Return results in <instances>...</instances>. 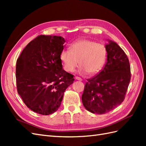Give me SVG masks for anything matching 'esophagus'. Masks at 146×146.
Here are the masks:
<instances>
[{
    "label": "esophagus",
    "mask_w": 146,
    "mask_h": 146,
    "mask_svg": "<svg viewBox=\"0 0 146 146\" xmlns=\"http://www.w3.org/2000/svg\"><path fill=\"white\" fill-rule=\"evenodd\" d=\"M76 79L77 80H79V81H82V79L80 77H76Z\"/></svg>",
    "instance_id": "obj_1"
}]
</instances>
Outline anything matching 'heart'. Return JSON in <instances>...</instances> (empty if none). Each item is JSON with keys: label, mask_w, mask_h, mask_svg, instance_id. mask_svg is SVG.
<instances>
[{"label": "heart", "mask_w": 146, "mask_h": 146, "mask_svg": "<svg viewBox=\"0 0 146 146\" xmlns=\"http://www.w3.org/2000/svg\"><path fill=\"white\" fill-rule=\"evenodd\" d=\"M105 46L90 39H82L72 43L70 50H63L60 59L64 68L68 72H73L79 65L82 74L95 75L102 69L107 60Z\"/></svg>", "instance_id": "obj_1"}]
</instances>
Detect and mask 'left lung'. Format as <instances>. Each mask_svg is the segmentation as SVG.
Masks as SVG:
<instances>
[{
  "instance_id": "left-lung-1",
  "label": "left lung",
  "mask_w": 146,
  "mask_h": 146,
  "mask_svg": "<svg viewBox=\"0 0 146 146\" xmlns=\"http://www.w3.org/2000/svg\"><path fill=\"white\" fill-rule=\"evenodd\" d=\"M107 41V62L97 76L88 79L82 97L84 107L98 114L108 113L122 102L131 78L124 51L116 42Z\"/></svg>"
}]
</instances>
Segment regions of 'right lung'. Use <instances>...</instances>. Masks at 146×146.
Returning a JSON list of instances; mask_svg holds the SVG:
<instances>
[{
	"label": "right lung",
	"instance_id": "add662e5",
	"mask_svg": "<svg viewBox=\"0 0 146 146\" xmlns=\"http://www.w3.org/2000/svg\"><path fill=\"white\" fill-rule=\"evenodd\" d=\"M66 40L40 35L29 42L17 60V92L34 112L49 115L58 110L74 76L63 69L60 54Z\"/></svg>",
	"mask_w": 146,
	"mask_h": 146
}]
</instances>
